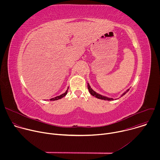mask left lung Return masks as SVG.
Segmentation results:
<instances>
[{"mask_svg":"<svg viewBox=\"0 0 160 160\" xmlns=\"http://www.w3.org/2000/svg\"><path fill=\"white\" fill-rule=\"evenodd\" d=\"M87 87H88V91H89L90 94L91 95H92V96L96 97V98L99 99H102V100H105V101H106V100H108V101H112V100H114V99H112V98H108V97H106V96H102V95H101V94L97 93L96 92H95V91H94L92 88H91V87H90V84H89L88 83H87ZM129 89H130V88L127 89L124 93H123L122 95L121 96V97H122L123 96H124V95L128 92V91L129 90Z\"/></svg>","mask_w":160,"mask_h":160,"instance_id":"left-lung-1","label":"left lung"}]
</instances>
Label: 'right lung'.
Wrapping results in <instances>:
<instances>
[{"mask_svg":"<svg viewBox=\"0 0 160 160\" xmlns=\"http://www.w3.org/2000/svg\"><path fill=\"white\" fill-rule=\"evenodd\" d=\"M68 90V89L66 90V92H65L64 94H61V95H60V96H56V97H55V98H52V99H50V101H56V100H58V99H60L62 98L63 97H64V96L67 94Z\"/></svg>","mask_w":160,"mask_h":160,"instance_id":"add662e5","label":"right lung"}]
</instances>
